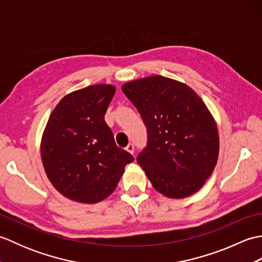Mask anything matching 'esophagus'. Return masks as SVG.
I'll use <instances>...</instances> for the list:
<instances>
[{"mask_svg": "<svg viewBox=\"0 0 262 262\" xmlns=\"http://www.w3.org/2000/svg\"><path fill=\"white\" fill-rule=\"evenodd\" d=\"M126 151L128 153H130V154H134V151H135L134 145H133V144H128L127 147H126Z\"/></svg>", "mask_w": 262, "mask_h": 262, "instance_id": "1", "label": "esophagus"}]
</instances>
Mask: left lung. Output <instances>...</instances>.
<instances>
[{"mask_svg":"<svg viewBox=\"0 0 262 262\" xmlns=\"http://www.w3.org/2000/svg\"><path fill=\"white\" fill-rule=\"evenodd\" d=\"M121 90L147 129L137 163L165 197L191 196L213 173L220 137L210 111L185 83L153 75L125 83Z\"/></svg>","mask_w":262,"mask_h":262,"instance_id":"left-lung-1","label":"left lung"}]
</instances>
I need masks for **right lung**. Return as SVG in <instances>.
Listing matches in <instances>:
<instances>
[{
	"label": "right lung",
	"mask_w": 262,
	"mask_h": 262,
	"mask_svg": "<svg viewBox=\"0 0 262 262\" xmlns=\"http://www.w3.org/2000/svg\"><path fill=\"white\" fill-rule=\"evenodd\" d=\"M116 88L94 84L65 96L49 116L41 160L49 181L71 200L99 203L114 192L133 155L116 145L104 115Z\"/></svg>",
	"instance_id": "right-lung-1"
}]
</instances>
